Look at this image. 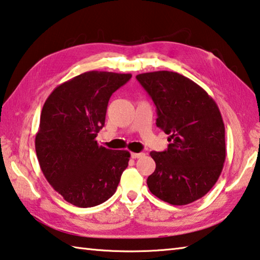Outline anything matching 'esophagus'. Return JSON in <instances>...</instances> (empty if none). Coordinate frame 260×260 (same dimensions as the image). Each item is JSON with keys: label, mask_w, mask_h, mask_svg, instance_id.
I'll return each instance as SVG.
<instances>
[{"label": "esophagus", "mask_w": 260, "mask_h": 260, "mask_svg": "<svg viewBox=\"0 0 260 260\" xmlns=\"http://www.w3.org/2000/svg\"><path fill=\"white\" fill-rule=\"evenodd\" d=\"M145 155L144 153H131V157L133 158H139V157H143Z\"/></svg>", "instance_id": "obj_1"}]
</instances>
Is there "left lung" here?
<instances>
[{
  "label": "left lung",
  "mask_w": 260,
  "mask_h": 260,
  "mask_svg": "<svg viewBox=\"0 0 260 260\" xmlns=\"http://www.w3.org/2000/svg\"><path fill=\"white\" fill-rule=\"evenodd\" d=\"M156 106V125L169 135L165 152H151L155 171L151 193L174 206L204 197L217 183L226 158L225 125L217 104L199 84L176 72L136 76Z\"/></svg>",
  "instance_id": "8db88e82"
}]
</instances>
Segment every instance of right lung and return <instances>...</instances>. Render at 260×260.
Instances as JSON below:
<instances>
[{
    "instance_id": "obj_1",
    "label": "right lung",
    "mask_w": 260,
    "mask_h": 260,
    "mask_svg": "<svg viewBox=\"0 0 260 260\" xmlns=\"http://www.w3.org/2000/svg\"><path fill=\"white\" fill-rule=\"evenodd\" d=\"M131 74L85 72L54 89L43 105L35 149L49 184L67 202L98 206L115 193L130 153L99 146L108 100Z\"/></svg>"
}]
</instances>
